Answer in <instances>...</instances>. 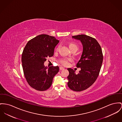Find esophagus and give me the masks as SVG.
<instances>
[{
    "instance_id": "obj_1",
    "label": "esophagus",
    "mask_w": 122,
    "mask_h": 122,
    "mask_svg": "<svg viewBox=\"0 0 122 122\" xmlns=\"http://www.w3.org/2000/svg\"><path fill=\"white\" fill-rule=\"evenodd\" d=\"M65 68H64V67H63V66H60V70H64Z\"/></svg>"
}]
</instances>
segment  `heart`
I'll list each match as a JSON object with an SVG mask.
<instances>
[{
	"label": "heart",
	"mask_w": 122,
	"mask_h": 122,
	"mask_svg": "<svg viewBox=\"0 0 122 122\" xmlns=\"http://www.w3.org/2000/svg\"><path fill=\"white\" fill-rule=\"evenodd\" d=\"M68 47L71 50L74 49H76L77 50L78 49V45L76 43L73 42H70L68 44ZM58 49V48H57L56 50H57ZM71 61L72 60L71 59H62L60 61V63L63 66H66L68 65L69 62Z\"/></svg>",
	"instance_id": "b5f03b06"
}]
</instances>
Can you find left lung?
Wrapping results in <instances>:
<instances>
[{
	"label": "left lung",
	"mask_w": 122,
	"mask_h": 122,
	"mask_svg": "<svg viewBox=\"0 0 122 122\" xmlns=\"http://www.w3.org/2000/svg\"><path fill=\"white\" fill-rule=\"evenodd\" d=\"M72 38L79 40L83 46L81 57L76 66L81 70L76 74L74 70L67 68L69 71L67 85L74 91L86 89L96 81L102 64L103 56L101 48L97 41L86 35L72 36Z\"/></svg>",
	"instance_id": "left-lung-1"
}]
</instances>
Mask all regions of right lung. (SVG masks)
I'll return each mask as SVG.
<instances>
[{"label": "right lung", "instance_id": "right-lung-1", "mask_svg": "<svg viewBox=\"0 0 122 122\" xmlns=\"http://www.w3.org/2000/svg\"><path fill=\"white\" fill-rule=\"evenodd\" d=\"M59 42L54 36L42 34L30 40L25 46L22 55V66L26 81L34 89H48L58 73V66L45 67L44 63L47 57L53 56Z\"/></svg>", "mask_w": 122, "mask_h": 122}]
</instances>
